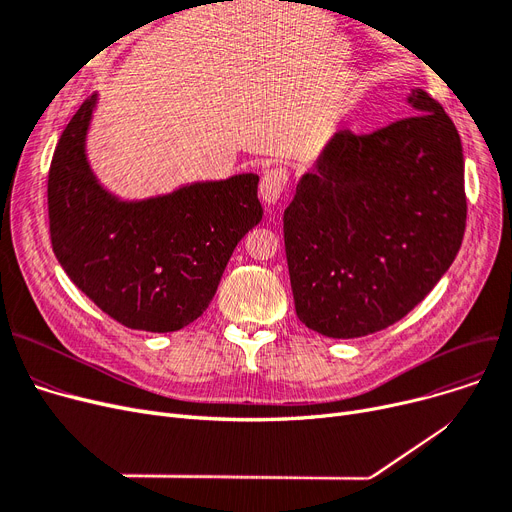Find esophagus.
Instances as JSON below:
<instances>
[{
  "label": "esophagus",
  "mask_w": 512,
  "mask_h": 512,
  "mask_svg": "<svg viewBox=\"0 0 512 512\" xmlns=\"http://www.w3.org/2000/svg\"><path fill=\"white\" fill-rule=\"evenodd\" d=\"M290 184V174L286 168H270L265 170L259 182V195L263 203L272 205L282 199V195L288 191Z\"/></svg>",
  "instance_id": "esophagus-1"
}]
</instances>
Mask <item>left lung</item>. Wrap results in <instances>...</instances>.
I'll return each instance as SVG.
<instances>
[{
  "label": "left lung",
  "instance_id": "1",
  "mask_svg": "<svg viewBox=\"0 0 512 512\" xmlns=\"http://www.w3.org/2000/svg\"><path fill=\"white\" fill-rule=\"evenodd\" d=\"M415 114L371 134L340 130L284 211L303 324L359 338L405 317L446 274L467 224L463 145L421 89Z\"/></svg>",
  "mask_w": 512,
  "mask_h": 512
}]
</instances>
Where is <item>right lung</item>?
I'll use <instances>...</instances> for the list:
<instances>
[{"label":"right lung","instance_id":"add662e5","mask_svg":"<svg viewBox=\"0 0 512 512\" xmlns=\"http://www.w3.org/2000/svg\"><path fill=\"white\" fill-rule=\"evenodd\" d=\"M95 95L78 107L51 157V247L68 278L122 326L176 332L209 307L226 263L261 222L259 176L240 174L124 203L97 184L85 157Z\"/></svg>","mask_w":512,"mask_h":512}]
</instances>
